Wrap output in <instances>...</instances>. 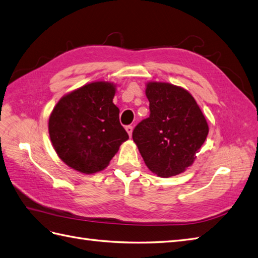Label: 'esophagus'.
<instances>
[{"instance_id":"obj_1","label":"esophagus","mask_w":258,"mask_h":258,"mask_svg":"<svg viewBox=\"0 0 258 258\" xmlns=\"http://www.w3.org/2000/svg\"><path fill=\"white\" fill-rule=\"evenodd\" d=\"M125 130H127V133H128L129 137L133 136V131H134V127H133V125H127V127H125Z\"/></svg>"}]
</instances>
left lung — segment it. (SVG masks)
<instances>
[{"label": "left lung", "instance_id": "8db88e82", "mask_svg": "<svg viewBox=\"0 0 258 258\" xmlns=\"http://www.w3.org/2000/svg\"><path fill=\"white\" fill-rule=\"evenodd\" d=\"M150 115L136 125L133 139L149 170L159 177L185 171L208 135V123L185 89L166 82L146 85Z\"/></svg>", "mask_w": 258, "mask_h": 258}]
</instances>
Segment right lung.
Here are the masks:
<instances>
[{
  "mask_svg": "<svg viewBox=\"0 0 258 258\" xmlns=\"http://www.w3.org/2000/svg\"><path fill=\"white\" fill-rule=\"evenodd\" d=\"M115 85L96 81L63 96L49 118V135L60 159L82 173L103 170L129 139L112 102Z\"/></svg>",
  "mask_w": 258,
  "mask_h": 258,
  "instance_id": "obj_1",
  "label": "right lung"
}]
</instances>
